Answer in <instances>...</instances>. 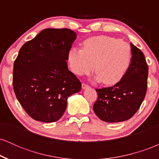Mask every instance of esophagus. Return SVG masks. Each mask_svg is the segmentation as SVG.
I'll return each instance as SVG.
<instances>
[{"label":"esophagus","mask_w":159,"mask_h":159,"mask_svg":"<svg viewBox=\"0 0 159 159\" xmlns=\"http://www.w3.org/2000/svg\"><path fill=\"white\" fill-rule=\"evenodd\" d=\"M90 87V86H89L88 84H87L85 83H83L82 84V89H87Z\"/></svg>","instance_id":"34e87169"}]
</instances>
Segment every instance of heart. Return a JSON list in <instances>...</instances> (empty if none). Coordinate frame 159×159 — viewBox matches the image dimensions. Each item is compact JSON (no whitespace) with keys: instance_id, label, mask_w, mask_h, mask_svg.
Wrapping results in <instances>:
<instances>
[{"instance_id":"heart-1","label":"heart","mask_w":159,"mask_h":159,"mask_svg":"<svg viewBox=\"0 0 159 159\" xmlns=\"http://www.w3.org/2000/svg\"><path fill=\"white\" fill-rule=\"evenodd\" d=\"M132 60L129 44L116 38L98 36L85 40L83 48L69 51V66L78 75L96 72V80L105 85L118 83L126 73ZM95 66H94V63Z\"/></svg>"}]
</instances>
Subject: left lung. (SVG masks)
Returning a JSON list of instances; mask_svg holds the SVG:
<instances>
[{"instance_id": "obj_1", "label": "left lung", "mask_w": 159, "mask_h": 159, "mask_svg": "<svg viewBox=\"0 0 159 159\" xmlns=\"http://www.w3.org/2000/svg\"><path fill=\"white\" fill-rule=\"evenodd\" d=\"M131 50V63L123 78L112 87L96 89L98 98L93 111L105 122L118 123L130 119L145 98L148 66L143 52L132 43Z\"/></svg>"}]
</instances>
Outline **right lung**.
Listing matches in <instances>:
<instances>
[{
  "label": "right lung",
  "mask_w": 159,
  "mask_h": 159,
  "mask_svg": "<svg viewBox=\"0 0 159 159\" xmlns=\"http://www.w3.org/2000/svg\"><path fill=\"white\" fill-rule=\"evenodd\" d=\"M76 36L68 28L45 29L20 49L12 86L19 103L34 120L57 121L69 96L81 90V83L66 63Z\"/></svg>",
  "instance_id": "add662e5"
}]
</instances>
